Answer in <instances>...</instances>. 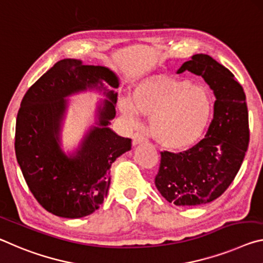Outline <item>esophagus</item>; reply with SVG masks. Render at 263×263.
I'll return each mask as SVG.
<instances>
[{
    "instance_id": "obj_1",
    "label": "esophagus",
    "mask_w": 263,
    "mask_h": 263,
    "mask_svg": "<svg viewBox=\"0 0 263 263\" xmlns=\"http://www.w3.org/2000/svg\"><path fill=\"white\" fill-rule=\"evenodd\" d=\"M145 139H144V136L142 135V134H140V133H135L134 134V136H133V144H139V143H141V142H143Z\"/></svg>"
}]
</instances>
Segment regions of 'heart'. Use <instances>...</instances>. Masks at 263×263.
<instances>
[{
	"instance_id": "b5f03b06",
	"label": "heart",
	"mask_w": 263,
	"mask_h": 263,
	"mask_svg": "<svg viewBox=\"0 0 263 263\" xmlns=\"http://www.w3.org/2000/svg\"><path fill=\"white\" fill-rule=\"evenodd\" d=\"M119 107L133 124L137 111L152 116L150 132L162 147L185 149L196 143L208 128L212 97L205 86L158 76L137 84L132 100L122 99Z\"/></svg>"
}]
</instances>
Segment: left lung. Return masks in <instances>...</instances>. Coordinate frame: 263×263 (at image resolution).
<instances>
[{"mask_svg":"<svg viewBox=\"0 0 263 263\" xmlns=\"http://www.w3.org/2000/svg\"><path fill=\"white\" fill-rule=\"evenodd\" d=\"M200 76L212 89L214 113L205 137L182 153L161 152L155 184L177 206H196L220 197L240 170L249 143L248 109L242 86L209 54H195L177 73Z\"/></svg>","mask_w":263,"mask_h":263,"instance_id":"8db88e82","label":"left lung"}]
</instances>
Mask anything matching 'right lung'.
<instances>
[{
	"label": "right lung",
	"mask_w": 263,
	"mask_h": 263,
	"mask_svg": "<svg viewBox=\"0 0 263 263\" xmlns=\"http://www.w3.org/2000/svg\"><path fill=\"white\" fill-rule=\"evenodd\" d=\"M110 85L111 91L103 87ZM103 89L110 99L99 111V125L89 133L74 158L59 147L63 98L86 88ZM119 80L103 66L85 65L79 59H62L24 94L17 113L15 153L25 182L47 212L81 218L100 208L110 184V165L132 148V139L109 129L115 116Z\"/></svg>",
	"instance_id": "add662e5"
}]
</instances>
